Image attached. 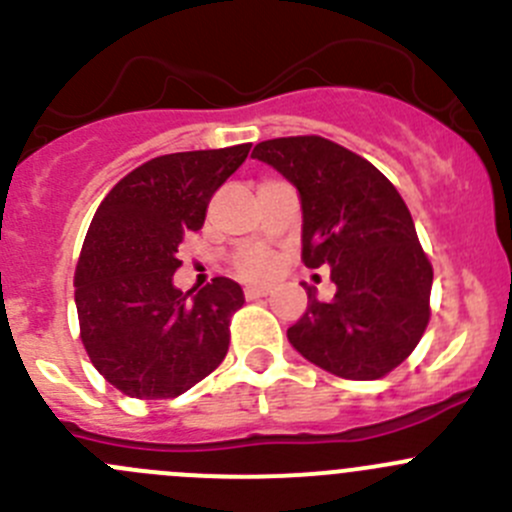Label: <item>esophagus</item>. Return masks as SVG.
<instances>
[{"label": "esophagus", "instance_id": "1", "mask_svg": "<svg viewBox=\"0 0 512 512\" xmlns=\"http://www.w3.org/2000/svg\"><path fill=\"white\" fill-rule=\"evenodd\" d=\"M270 294V287H260V285H247L245 287V297L247 299H260Z\"/></svg>", "mask_w": 512, "mask_h": 512}]
</instances>
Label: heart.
<instances>
[{
  "instance_id": "heart-1",
  "label": "heart",
  "mask_w": 512,
  "mask_h": 512,
  "mask_svg": "<svg viewBox=\"0 0 512 512\" xmlns=\"http://www.w3.org/2000/svg\"><path fill=\"white\" fill-rule=\"evenodd\" d=\"M240 272H245L247 277H270L275 272V260L270 255H250L240 262Z\"/></svg>"
}]
</instances>
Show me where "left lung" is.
Masks as SVG:
<instances>
[{
    "label": "left lung",
    "mask_w": 512,
    "mask_h": 512,
    "mask_svg": "<svg viewBox=\"0 0 512 512\" xmlns=\"http://www.w3.org/2000/svg\"><path fill=\"white\" fill-rule=\"evenodd\" d=\"M252 156L272 165L302 200V262L332 267L337 294L307 312L287 339L307 361L354 381L381 379L426 332L433 267L418 242L399 190L366 158L322 136L257 143Z\"/></svg>",
    "instance_id": "1"
}]
</instances>
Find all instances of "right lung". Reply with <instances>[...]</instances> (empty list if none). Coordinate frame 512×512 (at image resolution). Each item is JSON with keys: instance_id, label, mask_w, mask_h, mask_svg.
Returning a JSON list of instances; mask_svg holds the SVG:
<instances>
[{"instance_id": "right-lung-1", "label": "right lung", "mask_w": 512, "mask_h": 512, "mask_svg": "<svg viewBox=\"0 0 512 512\" xmlns=\"http://www.w3.org/2000/svg\"><path fill=\"white\" fill-rule=\"evenodd\" d=\"M250 146L158 156L98 205L74 277L81 342L131 399H175L225 359L242 287L215 277L198 294L180 292L173 275L183 235L203 227L210 198Z\"/></svg>"}]
</instances>
